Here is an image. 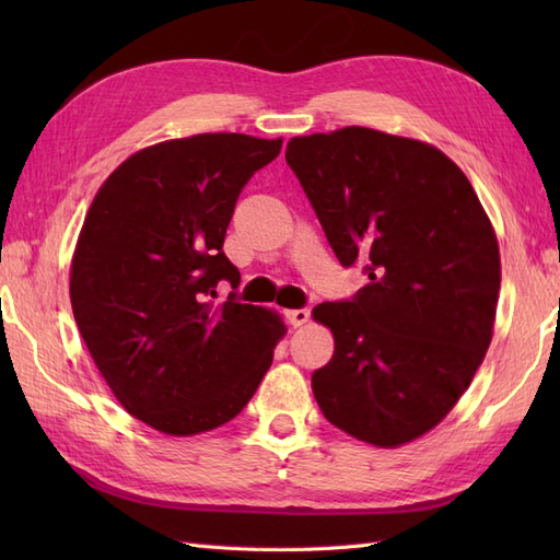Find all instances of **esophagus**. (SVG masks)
<instances>
[{"label": "esophagus", "mask_w": 560, "mask_h": 560, "mask_svg": "<svg viewBox=\"0 0 560 560\" xmlns=\"http://www.w3.org/2000/svg\"><path fill=\"white\" fill-rule=\"evenodd\" d=\"M287 319L293 327H303L307 319H311V311H307V307H301V311H287Z\"/></svg>", "instance_id": "obj_1"}]
</instances>
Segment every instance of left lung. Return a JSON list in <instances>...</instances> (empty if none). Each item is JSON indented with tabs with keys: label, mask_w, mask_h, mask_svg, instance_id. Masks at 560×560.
I'll return each instance as SVG.
<instances>
[{
	"label": "left lung",
	"mask_w": 560,
	"mask_h": 560,
	"mask_svg": "<svg viewBox=\"0 0 560 560\" xmlns=\"http://www.w3.org/2000/svg\"><path fill=\"white\" fill-rule=\"evenodd\" d=\"M299 175L343 267L371 283L319 303L335 355L313 373L325 419L375 447L425 435L467 392L493 337L501 253L467 175L425 141L371 127L293 137Z\"/></svg>",
	"instance_id": "1"
}]
</instances>
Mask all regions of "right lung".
I'll use <instances>...</instances> for the list:
<instances>
[{"label": "right lung", "mask_w": 560, "mask_h": 560, "mask_svg": "<svg viewBox=\"0 0 560 560\" xmlns=\"http://www.w3.org/2000/svg\"><path fill=\"white\" fill-rule=\"evenodd\" d=\"M281 139L217 132L132 153L93 197L69 269V299L115 399L153 431L185 438L229 423L253 399L287 335L279 313L233 299L223 255L237 195Z\"/></svg>", "instance_id": "right-lung-1"}]
</instances>
